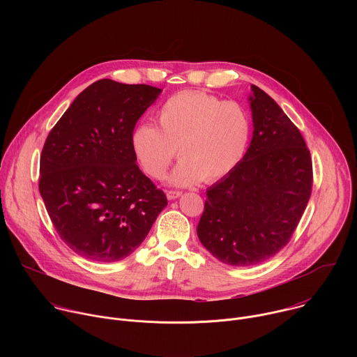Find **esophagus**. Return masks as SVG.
<instances>
[{
    "instance_id": "esophagus-1",
    "label": "esophagus",
    "mask_w": 357,
    "mask_h": 357,
    "mask_svg": "<svg viewBox=\"0 0 357 357\" xmlns=\"http://www.w3.org/2000/svg\"><path fill=\"white\" fill-rule=\"evenodd\" d=\"M181 195H182L181 190H167V197H168L169 200H174V199L179 197Z\"/></svg>"
}]
</instances>
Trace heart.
Segmentation results:
<instances>
[{
  "instance_id": "obj_1",
  "label": "heart",
  "mask_w": 357,
  "mask_h": 357,
  "mask_svg": "<svg viewBox=\"0 0 357 357\" xmlns=\"http://www.w3.org/2000/svg\"><path fill=\"white\" fill-rule=\"evenodd\" d=\"M160 128L146 123L131 132L132 154L142 171L161 179L179 151L182 161L169 176L185 186L216 182L241 161L250 137L244 110L234 101L202 91H181L157 112Z\"/></svg>"
}]
</instances>
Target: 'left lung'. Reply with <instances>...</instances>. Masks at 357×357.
I'll return each mask as SVG.
<instances>
[{"label":"left lung","mask_w":357,"mask_h":357,"mask_svg":"<svg viewBox=\"0 0 357 357\" xmlns=\"http://www.w3.org/2000/svg\"><path fill=\"white\" fill-rule=\"evenodd\" d=\"M252 138L243 160L206 192L197 237L225 264L264 263L291 240L312 192L311 152L296 126L251 86Z\"/></svg>","instance_id":"8db88e82"}]
</instances>
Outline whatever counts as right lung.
Listing matches in <instances>:
<instances>
[{
  "label": "right lung",
  "mask_w": 357,
  "mask_h": 357,
  "mask_svg": "<svg viewBox=\"0 0 357 357\" xmlns=\"http://www.w3.org/2000/svg\"><path fill=\"white\" fill-rule=\"evenodd\" d=\"M162 90L101 79L50 130L39 192L58 234L80 257L120 261L144 241L168 205L131 149V132Z\"/></svg>",
  "instance_id": "right-lung-1"
}]
</instances>
